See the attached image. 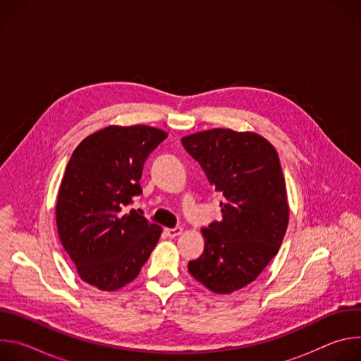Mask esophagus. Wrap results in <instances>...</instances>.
<instances>
[{
    "mask_svg": "<svg viewBox=\"0 0 361 361\" xmlns=\"http://www.w3.org/2000/svg\"><path fill=\"white\" fill-rule=\"evenodd\" d=\"M164 231H166V234H167L170 238H174V237H177V235H180V234L183 233V228H181V227H176V228H166Z\"/></svg>",
    "mask_w": 361,
    "mask_h": 361,
    "instance_id": "1",
    "label": "esophagus"
}]
</instances>
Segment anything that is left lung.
Listing matches in <instances>:
<instances>
[{"label": "left lung", "instance_id": "obj_1", "mask_svg": "<svg viewBox=\"0 0 361 361\" xmlns=\"http://www.w3.org/2000/svg\"><path fill=\"white\" fill-rule=\"evenodd\" d=\"M216 191L221 220L202 228L204 251L190 274L217 294L252 283L279 252L288 226V202L276 148L255 133L213 128L181 138Z\"/></svg>", "mask_w": 361, "mask_h": 361}]
</instances>
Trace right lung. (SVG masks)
Here are the masks:
<instances>
[{
	"label": "right lung",
	"instance_id": "add662e5",
	"mask_svg": "<svg viewBox=\"0 0 361 361\" xmlns=\"http://www.w3.org/2000/svg\"><path fill=\"white\" fill-rule=\"evenodd\" d=\"M167 133L148 126H109L84 138L67 164L56 205L59 235L80 279L102 291L131 283L163 228L135 210L149 154Z\"/></svg>",
	"mask_w": 361,
	"mask_h": 361
}]
</instances>
